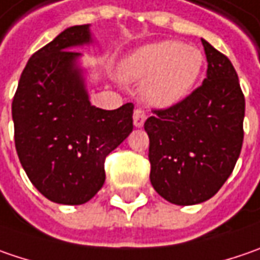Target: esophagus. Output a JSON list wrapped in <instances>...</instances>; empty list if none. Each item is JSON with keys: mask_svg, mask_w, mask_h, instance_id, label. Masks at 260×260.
<instances>
[{"mask_svg": "<svg viewBox=\"0 0 260 260\" xmlns=\"http://www.w3.org/2000/svg\"><path fill=\"white\" fill-rule=\"evenodd\" d=\"M145 119H147V115H145V112L142 109H135L134 110V125L137 128H141L144 122H145Z\"/></svg>", "mask_w": 260, "mask_h": 260, "instance_id": "1", "label": "esophagus"}]
</instances>
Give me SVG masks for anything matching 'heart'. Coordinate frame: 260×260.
Wrapping results in <instances>:
<instances>
[{
  "instance_id": "obj_1",
  "label": "heart",
  "mask_w": 260,
  "mask_h": 260,
  "mask_svg": "<svg viewBox=\"0 0 260 260\" xmlns=\"http://www.w3.org/2000/svg\"><path fill=\"white\" fill-rule=\"evenodd\" d=\"M204 55L195 46L161 40L140 48L120 65L128 81H144L142 99L155 108H172L185 100L202 73Z\"/></svg>"
}]
</instances>
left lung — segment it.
<instances>
[{
  "label": "left lung",
  "mask_w": 260,
  "mask_h": 260,
  "mask_svg": "<svg viewBox=\"0 0 260 260\" xmlns=\"http://www.w3.org/2000/svg\"><path fill=\"white\" fill-rule=\"evenodd\" d=\"M202 40L207 78L189 96L154 110L144 128L150 137V180L176 205L212 198L232 175L243 144V96L230 59Z\"/></svg>",
  "instance_id": "obj_1"
}]
</instances>
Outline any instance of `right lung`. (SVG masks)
Listing matches in <instances>:
<instances>
[{
  "mask_svg": "<svg viewBox=\"0 0 260 260\" xmlns=\"http://www.w3.org/2000/svg\"><path fill=\"white\" fill-rule=\"evenodd\" d=\"M91 42L90 26H73L35 52L14 99V142L33 186L52 202L81 205L105 183V160L132 132L134 105L91 106L81 56L70 51Z\"/></svg>",
  "mask_w": 260,
  "mask_h": 260,
  "instance_id": "obj_1",
  "label": "right lung"
}]
</instances>
